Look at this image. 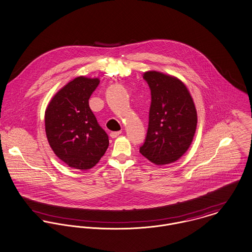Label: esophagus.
<instances>
[{
	"label": "esophagus",
	"instance_id": "1",
	"mask_svg": "<svg viewBox=\"0 0 252 252\" xmlns=\"http://www.w3.org/2000/svg\"><path fill=\"white\" fill-rule=\"evenodd\" d=\"M120 134H121V131H117V132H112V133L110 134V136L113 137V138H115V137H118Z\"/></svg>",
	"mask_w": 252,
	"mask_h": 252
}]
</instances>
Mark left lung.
Here are the masks:
<instances>
[{"label":"left lung","instance_id":"8db88e82","mask_svg":"<svg viewBox=\"0 0 252 252\" xmlns=\"http://www.w3.org/2000/svg\"><path fill=\"white\" fill-rule=\"evenodd\" d=\"M151 91L148 130L139 152L155 164L180 159L189 149L197 114L187 87L176 77L158 71L143 74Z\"/></svg>","mask_w":252,"mask_h":252}]
</instances>
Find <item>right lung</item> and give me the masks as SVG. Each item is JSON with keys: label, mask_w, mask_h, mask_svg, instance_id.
<instances>
[{"label": "right lung", "mask_w": 252, "mask_h": 252, "mask_svg": "<svg viewBox=\"0 0 252 252\" xmlns=\"http://www.w3.org/2000/svg\"><path fill=\"white\" fill-rule=\"evenodd\" d=\"M100 81L80 76L55 94L45 112V131L54 153L70 167L86 170L105 154L109 137L89 100Z\"/></svg>", "instance_id": "1"}]
</instances>
